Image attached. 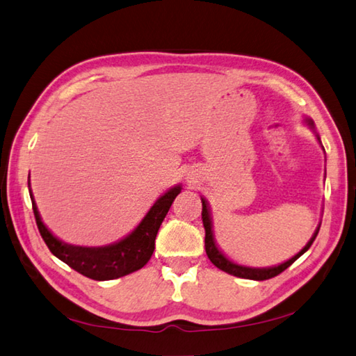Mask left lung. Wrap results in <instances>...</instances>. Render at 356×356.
<instances>
[{
    "instance_id": "1",
    "label": "left lung",
    "mask_w": 356,
    "mask_h": 356,
    "mask_svg": "<svg viewBox=\"0 0 356 356\" xmlns=\"http://www.w3.org/2000/svg\"><path fill=\"white\" fill-rule=\"evenodd\" d=\"M305 123L309 124V127L315 131V122L312 120V118L305 117ZM316 138L318 142L321 143V140H319V136L316 134ZM202 199V222H204V228H205V252H207V256L208 259H210L216 267L220 268L222 271H225V273L228 275H233V276H238V277H243V280H253V281H266V280H270V277H275L280 273H282V271L285 268H289L291 264H293L299 256H302L307 250L310 248V245L313 243V241H315V238L318 236V232H319V225L316 228V232L313 233L312 239L307 242V245H305L301 252H299L298 254H295L291 259L282 262L281 266H275V267H268V268H252V267H245V266H239V264H234L228 259V257H225V254L220 252V250L218 248V245H216L214 242V236H213V220H211V214H210V208H208V204L207 200L204 197Z\"/></svg>"
}]
</instances>
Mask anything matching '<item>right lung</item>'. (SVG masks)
Listing matches in <instances>:
<instances>
[{
    "label": "right lung",
    "instance_id": "obj_1",
    "mask_svg": "<svg viewBox=\"0 0 356 356\" xmlns=\"http://www.w3.org/2000/svg\"><path fill=\"white\" fill-rule=\"evenodd\" d=\"M27 185L31 184L27 182ZM180 191H182V186L176 185L163 196H160L140 224L123 239L103 247H80L63 242L49 232V228L40 218L37 204H35L32 191L29 190L35 220H37L41 238L46 242L51 253L83 276L95 281L117 280V277L127 276L146 266L154 252L159 228Z\"/></svg>",
    "mask_w": 356,
    "mask_h": 356
}]
</instances>
